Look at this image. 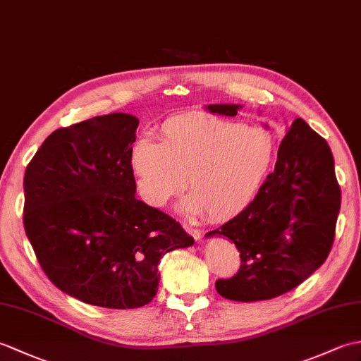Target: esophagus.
Returning a JSON list of instances; mask_svg holds the SVG:
<instances>
[{"label": "esophagus", "mask_w": 361, "mask_h": 361, "mask_svg": "<svg viewBox=\"0 0 361 361\" xmlns=\"http://www.w3.org/2000/svg\"><path fill=\"white\" fill-rule=\"evenodd\" d=\"M183 228H184V231H186L189 235H192L194 237V240H201V232L198 231V229H195V228H192L190 224H183Z\"/></svg>", "instance_id": "1"}]
</instances>
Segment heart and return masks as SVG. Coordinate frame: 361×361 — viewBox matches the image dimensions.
<instances>
[{
    "instance_id": "1",
    "label": "heart",
    "mask_w": 361,
    "mask_h": 361,
    "mask_svg": "<svg viewBox=\"0 0 361 361\" xmlns=\"http://www.w3.org/2000/svg\"><path fill=\"white\" fill-rule=\"evenodd\" d=\"M276 155L274 132L263 126L204 114L166 120L160 142L140 137L129 152L138 194L150 207H163L188 186L178 209L214 220L235 216L252 203Z\"/></svg>"
}]
</instances>
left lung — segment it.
I'll return each mask as SVG.
<instances>
[{
  "mask_svg": "<svg viewBox=\"0 0 361 361\" xmlns=\"http://www.w3.org/2000/svg\"><path fill=\"white\" fill-rule=\"evenodd\" d=\"M240 104H209L206 111L235 116ZM267 128V126H266ZM341 192L324 138L297 118L286 128L275 169L245 211L206 233L228 237L241 266L215 289L233 301L271 300L297 288L328 258Z\"/></svg>",
  "mask_w": 361,
  "mask_h": 361,
  "instance_id": "8db88e82",
  "label": "left lung"
}]
</instances>
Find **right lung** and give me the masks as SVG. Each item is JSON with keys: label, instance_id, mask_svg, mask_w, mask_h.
<instances>
[{"label": "right lung", "instance_id": "obj_1", "mask_svg": "<svg viewBox=\"0 0 361 361\" xmlns=\"http://www.w3.org/2000/svg\"><path fill=\"white\" fill-rule=\"evenodd\" d=\"M138 118L115 112L50 133L24 173V229L55 286L82 303L135 309L158 290V263L194 238L135 197Z\"/></svg>", "mask_w": 361, "mask_h": 361}]
</instances>
